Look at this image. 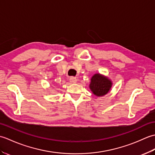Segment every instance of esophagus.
<instances>
[{"label":"esophagus","instance_id":"esophagus-1","mask_svg":"<svg viewBox=\"0 0 155 155\" xmlns=\"http://www.w3.org/2000/svg\"><path fill=\"white\" fill-rule=\"evenodd\" d=\"M69 81H70V82H71V83H77V78H76V77H71L70 78H69Z\"/></svg>","mask_w":155,"mask_h":155}]
</instances>
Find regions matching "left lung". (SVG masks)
Returning a JSON list of instances; mask_svg holds the SVG:
<instances>
[{
	"label": "left lung",
	"mask_w": 155,
	"mask_h": 155,
	"mask_svg": "<svg viewBox=\"0 0 155 155\" xmlns=\"http://www.w3.org/2000/svg\"><path fill=\"white\" fill-rule=\"evenodd\" d=\"M112 86L111 81L100 74H95L91 78L90 88L93 94L101 97L108 93Z\"/></svg>",
	"instance_id": "left-lung-1"
}]
</instances>
